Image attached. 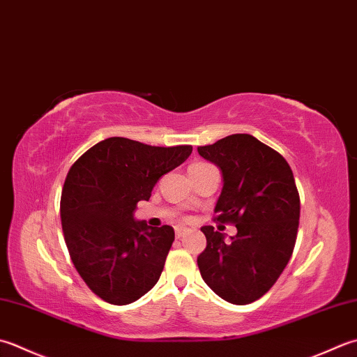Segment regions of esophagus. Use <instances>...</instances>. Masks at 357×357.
<instances>
[{
  "instance_id": "obj_1",
  "label": "esophagus",
  "mask_w": 357,
  "mask_h": 357,
  "mask_svg": "<svg viewBox=\"0 0 357 357\" xmlns=\"http://www.w3.org/2000/svg\"><path fill=\"white\" fill-rule=\"evenodd\" d=\"M185 232H187L185 227H176V238H183Z\"/></svg>"
}]
</instances>
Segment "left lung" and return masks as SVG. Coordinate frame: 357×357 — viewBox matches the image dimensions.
<instances>
[{"label": "left lung", "instance_id": "8db88e82", "mask_svg": "<svg viewBox=\"0 0 357 357\" xmlns=\"http://www.w3.org/2000/svg\"><path fill=\"white\" fill-rule=\"evenodd\" d=\"M198 153L222 176L216 220L236 227L229 240L212 226L201 227L207 240L198 255L201 277L226 302L252 303L272 288L294 250L300 218L294 174L280 153L250 135H230Z\"/></svg>", "mask_w": 357, "mask_h": 357}]
</instances>
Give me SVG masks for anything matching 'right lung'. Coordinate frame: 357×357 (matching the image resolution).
<instances>
[{
  "label": "right lung",
  "mask_w": 357,
  "mask_h": 357,
  "mask_svg": "<svg viewBox=\"0 0 357 357\" xmlns=\"http://www.w3.org/2000/svg\"><path fill=\"white\" fill-rule=\"evenodd\" d=\"M190 145L151 146L108 137L69 169L60 199L61 227L74 266L111 305L136 302L155 286L174 240L172 226L135 218L162 174L190 156Z\"/></svg>",
  "instance_id": "right-lung-1"
}]
</instances>
